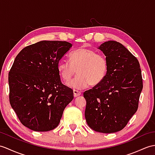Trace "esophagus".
<instances>
[{
  "mask_svg": "<svg viewBox=\"0 0 155 155\" xmlns=\"http://www.w3.org/2000/svg\"><path fill=\"white\" fill-rule=\"evenodd\" d=\"M73 94L74 97H77L81 95V92L78 91H76V90H73Z\"/></svg>",
  "mask_w": 155,
  "mask_h": 155,
  "instance_id": "34e87169",
  "label": "esophagus"
}]
</instances>
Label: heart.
Returning a JSON list of instances; mask_svg holds the SVG:
<instances>
[{
    "label": "heart",
    "instance_id": "obj_1",
    "mask_svg": "<svg viewBox=\"0 0 155 155\" xmlns=\"http://www.w3.org/2000/svg\"><path fill=\"white\" fill-rule=\"evenodd\" d=\"M70 62L61 60L57 63V70L61 77L67 81L77 73V75L67 83L71 88L82 90L90 85L95 86L101 83L108 70L106 57L97 54L92 49L82 48L71 52Z\"/></svg>",
    "mask_w": 155,
    "mask_h": 155
}]
</instances>
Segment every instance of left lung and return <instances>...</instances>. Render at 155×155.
Returning a JSON list of instances; mask_svg holds the SVG:
<instances>
[{
	"mask_svg": "<svg viewBox=\"0 0 155 155\" xmlns=\"http://www.w3.org/2000/svg\"><path fill=\"white\" fill-rule=\"evenodd\" d=\"M98 49L105 55L108 70L101 83L84 92V116L93 130L111 134L124 129L137 110L141 71L138 60L120 43L107 41Z\"/></svg>",
	"mask_w": 155,
	"mask_h": 155,
	"instance_id": "obj_1",
	"label": "left lung"
}]
</instances>
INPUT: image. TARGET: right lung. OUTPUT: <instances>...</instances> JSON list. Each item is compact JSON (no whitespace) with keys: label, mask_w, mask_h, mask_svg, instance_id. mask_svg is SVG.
I'll list each match as a JSON object with an SVG mask.
<instances>
[{"label":"right lung","mask_w":155,"mask_h":155,"mask_svg":"<svg viewBox=\"0 0 155 155\" xmlns=\"http://www.w3.org/2000/svg\"><path fill=\"white\" fill-rule=\"evenodd\" d=\"M72 44L41 41L18 54L8 74L9 100L20 122L35 131L58 126L73 91L61 83L57 63Z\"/></svg>","instance_id":"obj_1"}]
</instances>
